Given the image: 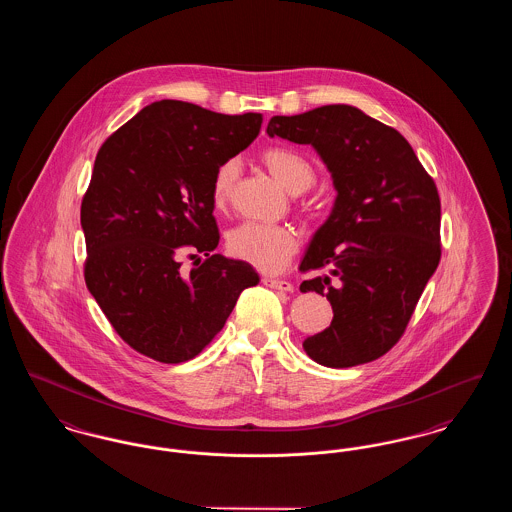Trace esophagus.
<instances>
[{
    "mask_svg": "<svg viewBox=\"0 0 512 512\" xmlns=\"http://www.w3.org/2000/svg\"><path fill=\"white\" fill-rule=\"evenodd\" d=\"M263 284L268 286V288H272V290L293 292L292 282H288V280H280V278H270V276H265V278H263Z\"/></svg>",
    "mask_w": 512,
    "mask_h": 512,
    "instance_id": "esophagus-1",
    "label": "esophagus"
}]
</instances>
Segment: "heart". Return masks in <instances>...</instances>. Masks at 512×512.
I'll list each match as a JSON object with an SVG mask.
<instances>
[{"label":"heart","mask_w":512,"mask_h":512,"mask_svg":"<svg viewBox=\"0 0 512 512\" xmlns=\"http://www.w3.org/2000/svg\"><path fill=\"white\" fill-rule=\"evenodd\" d=\"M261 163L292 194H301L315 184L313 163L292 147L270 146L261 151ZM234 159L220 165L211 182V199L217 209H226L234 195L238 178ZM299 247V238L290 226L244 222L228 234V249L234 257L263 272H280L290 263Z\"/></svg>","instance_id":"1"}]
</instances>
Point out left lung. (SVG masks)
<instances>
[{
  "label": "left lung",
  "mask_w": 512,
  "mask_h": 512,
  "mask_svg": "<svg viewBox=\"0 0 512 512\" xmlns=\"http://www.w3.org/2000/svg\"><path fill=\"white\" fill-rule=\"evenodd\" d=\"M268 136L311 144L332 172L338 197L309 245L301 292L326 295L332 324L303 341L330 368L370 363L401 340L441 259V203L434 178L411 144L388 124L351 105H324L272 117Z\"/></svg>",
  "instance_id": "1"
}]
</instances>
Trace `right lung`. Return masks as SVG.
I'll list each match as a JSON object with an SVG mask.
<instances>
[{
	"label": "right lung",
	"mask_w": 512,
	"mask_h": 512,
	"mask_svg": "<svg viewBox=\"0 0 512 512\" xmlns=\"http://www.w3.org/2000/svg\"><path fill=\"white\" fill-rule=\"evenodd\" d=\"M263 117L222 115L188 101L144 107L99 147L82 197L84 280L134 351L176 365L219 334L259 274L213 253L219 245L211 182L249 146ZM205 254L190 273L179 257Z\"/></svg>",
	"instance_id": "obj_1"
}]
</instances>
